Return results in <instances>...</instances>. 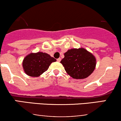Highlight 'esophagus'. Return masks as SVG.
<instances>
[{
	"instance_id": "34e87169",
	"label": "esophagus",
	"mask_w": 121,
	"mask_h": 121,
	"mask_svg": "<svg viewBox=\"0 0 121 121\" xmlns=\"http://www.w3.org/2000/svg\"><path fill=\"white\" fill-rule=\"evenodd\" d=\"M61 60V59L60 58H59V59H57V61L58 62H60Z\"/></svg>"
}]
</instances>
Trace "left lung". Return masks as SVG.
<instances>
[{"mask_svg": "<svg viewBox=\"0 0 121 121\" xmlns=\"http://www.w3.org/2000/svg\"><path fill=\"white\" fill-rule=\"evenodd\" d=\"M60 62L68 74L76 79L86 78L93 73L96 65L95 58L84 48L68 50Z\"/></svg>", "mask_w": 121, "mask_h": 121, "instance_id": "obj_1", "label": "left lung"}]
</instances>
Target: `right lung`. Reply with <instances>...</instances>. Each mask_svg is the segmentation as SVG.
I'll return each instance as SVG.
<instances>
[{"label":"right lung","mask_w":121,"mask_h":121,"mask_svg":"<svg viewBox=\"0 0 121 121\" xmlns=\"http://www.w3.org/2000/svg\"><path fill=\"white\" fill-rule=\"evenodd\" d=\"M55 61L56 59L45 53H30L23 60V67L27 75L38 77L48 70L52 62Z\"/></svg>","instance_id":"1"}]
</instances>
